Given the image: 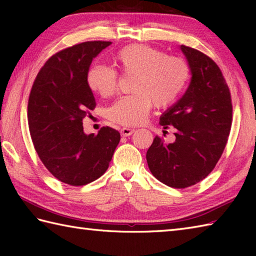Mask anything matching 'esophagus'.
<instances>
[{
	"label": "esophagus",
	"mask_w": 256,
	"mask_h": 256,
	"mask_svg": "<svg viewBox=\"0 0 256 256\" xmlns=\"http://www.w3.org/2000/svg\"><path fill=\"white\" fill-rule=\"evenodd\" d=\"M135 132L134 128H123L121 130V134L123 136H130V135H132Z\"/></svg>",
	"instance_id": "34e87169"
}]
</instances>
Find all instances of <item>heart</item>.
Instances as JSON below:
<instances>
[{"label": "heart", "mask_w": 256, "mask_h": 256, "mask_svg": "<svg viewBox=\"0 0 256 256\" xmlns=\"http://www.w3.org/2000/svg\"><path fill=\"white\" fill-rule=\"evenodd\" d=\"M114 62L126 74H134L133 94L120 98L108 108V118L118 124L136 126L143 123L153 104L167 108L175 103L190 78L188 64L179 57L167 56L157 48L143 44L125 46L114 56ZM118 74L113 69L92 66L86 74L91 91L108 98L116 89Z\"/></svg>", "instance_id": "b5f03b06"}]
</instances>
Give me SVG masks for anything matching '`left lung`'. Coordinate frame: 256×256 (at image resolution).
<instances>
[{"mask_svg": "<svg viewBox=\"0 0 256 256\" xmlns=\"http://www.w3.org/2000/svg\"><path fill=\"white\" fill-rule=\"evenodd\" d=\"M190 69L184 96L160 118L164 128H176V140L155 136L146 160L153 176L172 188L202 180L224 153L232 123L231 94L220 68L199 50L180 46Z\"/></svg>", "mask_w": 256, "mask_h": 256, "instance_id": "8db88e82", "label": "left lung"}]
</instances>
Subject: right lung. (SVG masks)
Wrapping results in <instances>:
<instances>
[{
	"mask_svg": "<svg viewBox=\"0 0 256 256\" xmlns=\"http://www.w3.org/2000/svg\"><path fill=\"white\" fill-rule=\"evenodd\" d=\"M111 42H86L57 52L38 72L27 108L30 136L40 160L62 182L84 186L108 170L121 140L112 128L84 132L82 120L94 110L86 84L90 64Z\"/></svg>",
	"mask_w": 256,
	"mask_h": 256,
	"instance_id": "obj_1",
	"label": "right lung"
}]
</instances>
